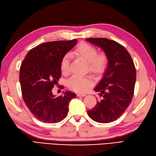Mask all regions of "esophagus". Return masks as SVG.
Returning a JSON list of instances; mask_svg holds the SVG:
<instances>
[{
    "mask_svg": "<svg viewBox=\"0 0 156 156\" xmlns=\"http://www.w3.org/2000/svg\"><path fill=\"white\" fill-rule=\"evenodd\" d=\"M76 96H78V97H80V96H81V97H84V96H86V94H80V93H78L77 94H76Z\"/></svg>",
    "mask_w": 156,
    "mask_h": 156,
    "instance_id": "1",
    "label": "esophagus"
}]
</instances>
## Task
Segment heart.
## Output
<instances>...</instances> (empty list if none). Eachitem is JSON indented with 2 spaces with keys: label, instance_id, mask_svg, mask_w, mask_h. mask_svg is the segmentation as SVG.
<instances>
[{
  "label": "heart",
  "instance_id": "b5f03b06",
  "mask_svg": "<svg viewBox=\"0 0 156 156\" xmlns=\"http://www.w3.org/2000/svg\"><path fill=\"white\" fill-rule=\"evenodd\" d=\"M74 54L87 62L88 70L96 76L102 74L108 65V58L105 53H98L96 47L81 42L74 50ZM70 56L64 55L60 62L62 73L67 74L69 72ZM94 85V80L91 76L84 77L74 76L67 81V86L70 90L78 93H84Z\"/></svg>",
  "mask_w": 156,
  "mask_h": 156
}]
</instances>
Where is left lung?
I'll use <instances>...</instances> for the list:
<instances>
[{
    "label": "left lung",
    "instance_id": "1",
    "mask_svg": "<svg viewBox=\"0 0 156 156\" xmlns=\"http://www.w3.org/2000/svg\"><path fill=\"white\" fill-rule=\"evenodd\" d=\"M86 41L100 47L108 58L103 78L94 89L101 96L90 118L99 123L116 120L131 103L136 79V68L128 50L118 42L105 38H87Z\"/></svg>",
    "mask_w": 156,
    "mask_h": 156
}]
</instances>
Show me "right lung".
Here are the masks:
<instances>
[{"label":"right lung","instance_id":"right-lung-1","mask_svg":"<svg viewBox=\"0 0 156 156\" xmlns=\"http://www.w3.org/2000/svg\"><path fill=\"white\" fill-rule=\"evenodd\" d=\"M77 40L44 42L31 49L20 68L19 80L25 104L34 116L44 123H58L66 116L70 101L76 97L70 91L56 97L52 92L61 77L62 57Z\"/></svg>","mask_w":156,"mask_h":156}]
</instances>
